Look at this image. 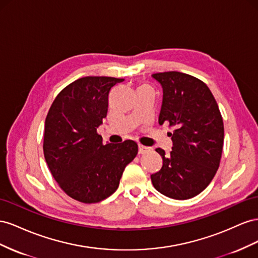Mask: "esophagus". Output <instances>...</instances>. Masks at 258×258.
<instances>
[{"instance_id": "1", "label": "esophagus", "mask_w": 258, "mask_h": 258, "mask_svg": "<svg viewBox=\"0 0 258 258\" xmlns=\"http://www.w3.org/2000/svg\"><path fill=\"white\" fill-rule=\"evenodd\" d=\"M148 150H149L148 147L143 146V145H139V146H138V153H139V154H144V153H146Z\"/></svg>"}]
</instances>
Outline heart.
<instances>
[{"label":"heart","instance_id":"obj_1","mask_svg":"<svg viewBox=\"0 0 258 258\" xmlns=\"http://www.w3.org/2000/svg\"><path fill=\"white\" fill-rule=\"evenodd\" d=\"M142 87H144V86H142Z\"/></svg>","mask_w":258,"mask_h":258}]
</instances>
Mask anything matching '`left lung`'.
Wrapping results in <instances>:
<instances>
[{
    "label": "left lung",
    "instance_id": "8db88e82",
    "mask_svg": "<svg viewBox=\"0 0 258 258\" xmlns=\"http://www.w3.org/2000/svg\"><path fill=\"white\" fill-rule=\"evenodd\" d=\"M163 88L159 124L174 127L170 153L158 148L161 170L151 175L153 187L175 200H187L207 188L218 170L224 146V123L217 102L201 80L177 71L154 73Z\"/></svg>",
    "mask_w": 258,
    "mask_h": 258
}]
</instances>
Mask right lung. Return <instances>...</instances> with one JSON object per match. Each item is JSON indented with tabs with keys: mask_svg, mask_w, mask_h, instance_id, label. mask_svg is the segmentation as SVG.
<instances>
[{
	"mask_svg": "<svg viewBox=\"0 0 258 258\" xmlns=\"http://www.w3.org/2000/svg\"><path fill=\"white\" fill-rule=\"evenodd\" d=\"M123 81L78 79L57 95L46 115L43 151L49 171L66 194L82 203H97L111 196L138 152L134 141L102 145L97 134L107 116L109 93Z\"/></svg>",
	"mask_w": 258,
	"mask_h": 258,
	"instance_id": "right-lung-1",
	"label": "right lung"
}]
</instances>
